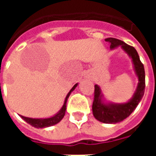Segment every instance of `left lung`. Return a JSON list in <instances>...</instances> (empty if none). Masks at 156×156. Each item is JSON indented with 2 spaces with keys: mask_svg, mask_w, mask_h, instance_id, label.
I'll return each mask as SVG.
<instances>
[{
  "mask_svg": "<svg viewBox=\"0 0 156 156\" xmlns=\"http://www.w3.org/2000/svg\"><path fill=\"white\" fill-rule=\"evenodd\" d=\"M106 42L110 44V48L114 49L120 46L122 49L132 58L134 71L138 77V84L137 90L133 97L126 103L105 104L102 101V94L101 88L97 84L94 85V98L92 111L95 119L105 123H116L127 118L138 105L139 102L144 96L145 88V73L137 51L133 47L126 44V43L115 38H107Z\"/></svg>",
  "mask_w": 156,
  "mask_h": 156,
  "instance_id": "8db88e82",
  "label": "left lung"
}]
</instances>
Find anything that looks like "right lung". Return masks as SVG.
<instances>
[{"label": "right lung", "mask_w": 156, "mask_h": 156, "mask_svg": "<svg viewBox=\"0 0 156 156\" xmlns=\"http://www.w3.org/2000/svg\"><path fill=\"white\" fill-rule=\"evenodd\" d=\"M78 83H76L73 88H72L70 91L69 92L67 96H66V99H65L64 105L62 107V108L60 109V111L58 112L56 115H55L54 116L50 117V118H45V119H33V118H29V117H25L23 115H20V116L24 119L27 123L30 124L31 126H34L36 128H44V127H48V126H51L53 125L57 124L58 122H59L62 119H63L65 114H66V102H67V100H68L70 94L72 91H73V90L77 87Z\"/></svg>", "instance_id": "1"}]
</instances>
